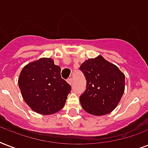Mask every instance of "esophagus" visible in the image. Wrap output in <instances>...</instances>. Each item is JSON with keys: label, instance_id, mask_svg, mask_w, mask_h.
<instances>
[{"label": "esophagus", "instance_id": "obj_1", "mask_svg": "<svg viewBox=\"0 0 148 148\" xmlns=\"http://www.w3.org/2000/svg\"><path fill=\"white\" fill-rule=\"evenodd\" d=\"M67 83L69 84L70 85H72V84H73V79L72 78H69L67 80Z\"/></svg>", "mask_w": 148, "mask_h": 148}]
</instances>
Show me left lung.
Listing matches in <instances>:
<instances>
[{
	"label": "left lung",
	"instance_id": "8db88e82",
	"mask_svg": "<svg viewBox=\"0 0 148 148\" xmlns=\"http://www.w3.org/2000/svg\"><path fill=\"white\" fill-rule=\"evenodd\" d=\"M80 70L87 81L85 91L80 96L84 110L96 116L111 112L124 92V74L102 56L85 60Z\"/></svg>",
	"mask_w": 148,
	"mask_h": 148
}]
</instances>
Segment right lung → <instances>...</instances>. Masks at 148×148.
Masks as SVG:
<instances>
[{"instance_id":"add662e5","label":"right lung","mask_w":148,"mask_h":148,"mask_svg":"<svg viewBox=\"0 0 148 148\" xmlns=\"http://www.w3.org/2000/svg\"><path fill=\"white\" fill-rule=\"evenodd\" d=\"M18 85L22 97L35 112L49 115L61 110L71 87L60 76V67L51 58H40L24 66Z\"/></svg>"}]
</instances>
